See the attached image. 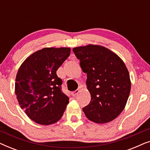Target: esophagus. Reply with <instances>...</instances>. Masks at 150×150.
I'll return each instance as SVG.
<instances>
[{"label": "esophagus", "mask_w": 150, "mask_h": 150, "mask_svg": "<svg viewBox=\"0 0 150 150\" xmlns=\"http://www.w3.org/2000/svg\"><path fill=\"white\" fill-rule=\"evenodd\" d=\"M79 92H80V89H76V91L71 92V95H72V96H76L79 94Z\"/></svg>", "instance_id": "esophagus-1"}]
</instances>
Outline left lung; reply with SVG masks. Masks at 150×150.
<instances>
[{
	"instance_id": "8db88e82",
	"label": "left lung",
	"mask_w": 150,
	"mask_h": 150,
	"mask_svg": "<svg viewBox=\"0 0 150 150\" xmlns=\"http://www.w3.org/2000/svg\"><path fill=\"white\" fill-rule=\"evenodd\" d=\"M87 73L89 104L83 108L91 122L105 124L120 115L128 101L131 89L128 70L117 54L100 45L89 44L73 48Z\"/></svg>"
}]
</instances>
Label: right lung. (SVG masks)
Returning a JSON list of instances; mask_svg holds the SVG:
<instances>
[{
	"label": "right lung",
	"instance_id": "right-lung-1",
	"mask_svg": "<svg viewBox=\"0 0 150 150\" xmlns=\"http://www.w3.org/2000/svg\"><path fill=\"white\" fill-rule=\"evenodd\" d=\"M70 48H44L28 57L18 69L15 93L30 120L50 125L62 117L69 98L61 91L57 70L70 54Z\"/></svg>",
	"mask_w": 150,
	"mask_h": 150
}]
</instances>
